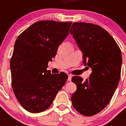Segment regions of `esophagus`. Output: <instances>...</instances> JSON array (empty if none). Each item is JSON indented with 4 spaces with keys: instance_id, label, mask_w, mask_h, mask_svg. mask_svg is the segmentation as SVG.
<instances>
[{
    "instance_id": "34e87169",
    "label": "esophagus",
    "mask_w": 126,
    "mask_h": 126,
    "mask_svg": "<svg viewBox=\"0 0 126 126\" xmlns=\"http://www.w3.org/2000/svg\"><path fill=\"white\" fill-rule=\"evenodd\" d=\"M67 80H69V81H71V80H72V76H71V75H69Z\"/></svg>"
}]
</instances>
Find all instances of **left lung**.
I'll return each mask as SVG.
<instances>
[{"mask_svg": "<svg viewBox=\"0 0 126 126\" xmlns=\"http://www.w3.org/2000/svg\"><path fill=\"white\" fill-rule=\"evenodd\" d=\"M70 33L83 53V63L92 73L85 80L74 76L77 90L72 105L84 116H92L103 110L111 100L121 77L122 54L112 37L99 25L74 22Z\"/></svg>", "mask_w": 126, "mask_h": 126, "instance_id": "8db88e82", "label": "left lung"}]
</instances>
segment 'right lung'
<instances>
[{
    "mask_svg": "<svg viewBox=\"0 0 126 126\" xmlns=\"http://www.w3.org/2000/svg\"><path fill=\"white\" fill-rule=\"evenodd\" d=\"M71 24L38 21L16 39L10 59L12 89L19 103L30 112H40L49 108L66 82V74H52L47 68L69 34Z\"/></svg>",
    "mask_w": 126,
    "mask_h": 126,
    "instance_id": "add662e5",
    "label": "right lung"
}]
</instances>
